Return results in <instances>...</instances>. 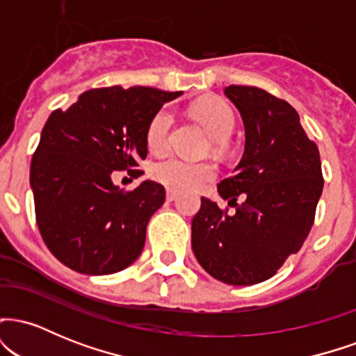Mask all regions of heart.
Returning a JSON list of instances; mask_svg holds the SVG:
<instances>
[{
  "label": "heart",
  "mask_w": 356,
  "mask_h": 356,
  "mask_svg": "<svg viewBox=\"0 0 356 356\" xmlns=\"http://www.w3.org/2000/svg\"><path fill=\"white\" fill-rule=\"evenodd\" d=\"M184 170H186V165H177V164H174V165H169L167 167V175H165V179H167V182H170V184H191V186H195V181L192 182V181H189V179H187L186 181V177H182V172Z\"/></svg>",
  "instance_id": "b5f03b06"
}]
</instances>
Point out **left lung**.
<instances>
[{
  "mask_svg": "<svg viewBox=\"0 0 356 356\" xmlns=\"http://www.w3.org/2000/svg\"><path fill=\"white\" fill-rule=\"evenodd\" d=\"M177 97L120 85L81 93L55 110L31 159L30 184L40 234L60 263L90 276L113 275L140 256L149 219L165 201L161 184L120 187L112 172L147 157V134L159 110Z\"/></svg>",
  "mask_w": 356,
  "mask_h": 356,
  "instance_id": "obj_1",
  "label": "left lung"
}]
</instances>
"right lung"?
Returning <instances> with one entry per match:
<instances>
[{"mask_svg": "<svg viewBox=\"0 0 356 356\" xmlns=\"http://www.w3.org/2000/svg\"><path fill=\"white\" fill-rule=\"evenodd\" d=\"M224 95L243 120L244 152L218 184L219 199L201 201L192 251L216 280L251 286L275 276L308 238L323 191L321 161L288 102L243 85Z\"/></svg>", "mask_w": 356, "mask_h": 356, "instance_id": "1", "label": "right lung"}]
</instances>
